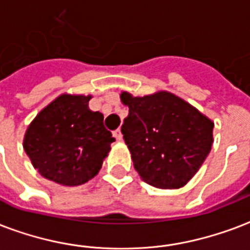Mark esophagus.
I'll list each match as a JSON object with an SVG mask.
<instances>
[{
    "label": "esophagus",
    "mask_w": 250,
    "mask_h": 250,
    "mask_svg": "<svg viewBox=\"0 0 250 250\" xmlns=\"http://www.w3.org/2000/svg\"><path fill=\"white\" fill-rule=\"evenodd\" d=\"M114 136H115L116 140H122V139H123V135H122V131H120V128H118V130L114 131Z\"/></svg>",
    "instance_id": "34e87169"
}]
</instances>
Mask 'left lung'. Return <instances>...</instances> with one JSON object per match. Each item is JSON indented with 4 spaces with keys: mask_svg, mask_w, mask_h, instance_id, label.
<instances>
[{
    "mask_svg": "<svg viewBox=\"0 0 250 250\" xmlns=\"http://www.w3.org/2000/svg\"><path fill=\"white\" fill-rule=\"evenodd\" d=\"M120 99L130 108L122 134L139 176L163 189L186 186L210 152L213 122L168 91H123Z\"/></svg>",
    "mask_w": 250,
    "mask_h": 250,
    "instance_id": "obj_1",
    "label": "left lung"
}]
</instances>
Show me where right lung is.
<instances>
[{
  "label": "right lung",
  "mask_w": 250,
  "mask_h": 250,
  "mask_svg": "<svg viewBox=\"0 0 250 250\" xmlns=\"http://www.w3.org/2000/svg\"><path fill=\"white\" fill-rule=\"evenodd\" d=\"M91 95L63 94L27 127L23 149L41 175L62 186L87 183L110 152L112 134L103 114L88 108Z\"/></svg>",
  "instance_id": "add662e5"
}]
</instances>
